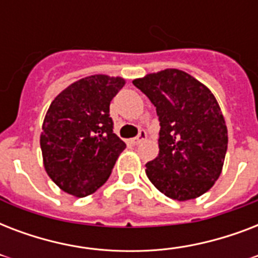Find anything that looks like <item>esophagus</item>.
Masks as SVG:
<instances>
[{
  "label": "esophagus",
  "mask_w": 258,
  "mask_h": 258,
  "mask_svg": "<svg viewBox=\"0 0 258 258\" xmlns=\"http://www.w3.org/2000/svg\"><path fill=\"white\" fill-rule=\"evenodd\" d=\"M146 137H147V134H146L145 130H141L137 137L134 138V139H131V143H133V145H139L142 141H145Z\"/></svg>",
  "instance_id": "1"
}]
</instances>
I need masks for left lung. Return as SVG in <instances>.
<instances>
[{"mask_svg":"<svg viewBox=\"0 0 258 258\" xmlns=\"http://www.w3.org/2000/svg\"><path fill=\"white\" fill-rule=\"evenodd\" d=\"M159 119V155L146 165L151 183L169 198L194 200L218 179L228 150V130L209 88L179 70L134 80Z\"/></svg>","mask_w":258,"mask_h":258,"instance_id":"8db88e82","label":"left lung"}]
</instances>
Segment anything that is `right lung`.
Masks as SVG:
<instances>
[{
  "label": "right lung",
  "mask_w": 258,
  "mask_h": 258,
  "mask_svg": "<svg viewBox=\"0 0 258 258\" xmlns=\"http://www.w3.org/2000/svg\"><path fill=\"white\" fill-rule=\"evenodd\" d=\"M123 86L120 78L95 75L71 84L49 105L40 138L44 166L68 194L96 191L125 149L109 117V103Z\"/></svg>",
  "instance_id": "1"
}]
</instances>
